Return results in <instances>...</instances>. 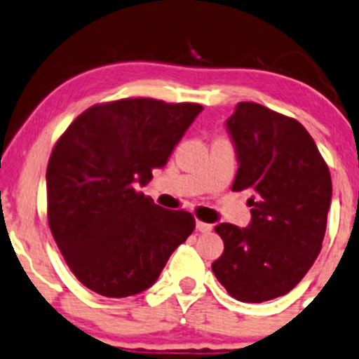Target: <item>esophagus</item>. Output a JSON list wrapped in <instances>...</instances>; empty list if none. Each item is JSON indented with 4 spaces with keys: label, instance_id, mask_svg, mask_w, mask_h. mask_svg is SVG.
<instances>
[{
    "label": "esophagus",
    "instance_id": "obj_1",
    "mask_svg": "<svg viewBox=\"0 0 359 359\" xmlns=\"http://www.w3.org/2000/svg\"><path fill=\"white\" fill-rule=\"evenodd\" d=\"M196 229H198V232H203V233H208L211 230V225L210 224H205V222L198 220L196 222Z\"/></svg>",
    "mask_w": 359,
    "mask_h": 359
}]
</instances>
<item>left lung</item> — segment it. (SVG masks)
Returning a JSON list of instances; mask_svg holds the SVG:
<instances>
[{"label": "left lung", "mask_w": 359, "mask_h": 359, "mask_svg": "<svg viewBox=\"0 0 359 359\" xmlns=\"http://www.w3.org/2000/svg\"><path fill=\"white\" fill-rule=\"evenodd\" d=\"M227 130L239 161L232 191L252 194L251 224L215 227L224 252L211 270L237 301L263 303L296 287L320 255L330 172L297 120L262 104H237Z\"/></svg>", "instance_id": "obj_1"}]
</instances>
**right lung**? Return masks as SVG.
Segmentation results:
<instances>
[{
  "instance_id": "obj_1",
  "label": "right lung",
  "mask_w": 359,
  "mask_h": 359,
  "mask_svg": "<svg viewBox=\"0 0 359 359\" xmlns=\"http://www.w3.org/2000/svg\"><path fill=\"white\" fill-rule=\"evenodd\" d=\"M203 110L198 103L126 97L94 104L56 141L48 161V225L79 282L127 297L156 282L191 236L194 217L137 191L167 165Z\"/></svg>"
}]
</instances>
